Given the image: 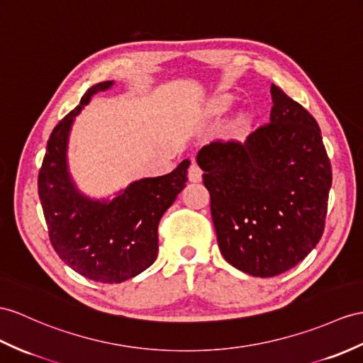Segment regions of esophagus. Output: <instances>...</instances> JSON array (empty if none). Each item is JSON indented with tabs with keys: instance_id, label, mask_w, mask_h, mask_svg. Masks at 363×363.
Returning a JSON list of instances; mask_svg holds the SVG:
<instances>
[{
	"instance_id": "esophagus-1",
	"label": "esophagus",
	"mask_w": 363,
	"mask_h": 363,
	"mask_svg": "<svg viewBox=\"0 0 363 363\" xmlns=\"http://www.w3.org/2000/svg\"><path fill=\"white\" fill-rule=\"evenodd\" d=\"M201 175H203V171L200 169V166L197 163H192L189 166V171H188V179L194 183H197L201 180Z\"/></svg>"
}]
</instances>
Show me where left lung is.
<instances>
[{
  "label": "left lung",
  "instance_id": "1",
  "mask_svg": "<svg viewBox=\"0 0 363 363\" xmlns=\"http://www.w3.org/2000/svg\"><path fill=\"white\" fill-rule=\"evenodd\" d=\"M271 95L269 123L245 141H211L197 155L220 252L255 277L279 276L315 248L333 182L313 115L276 84Z\"/></svg>",
  "mask_w": 363,
  "mask_h": 363
}]
</instances>
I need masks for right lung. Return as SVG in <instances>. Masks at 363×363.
I'll return each mask as SVG.
<instances>
[{"label": "right lung", "mask_w": 363, "mask_h": 363, "mask_svg": "<svg viewBox=\"0 0 363 363\" xmlns=\"http://www.w3.org/2000/svg\"><path fill=\"white\" fill-rule=\"evenodd\" d=\"M112 82L92 86L52 130L38 174V196L50 243L60 259L83 277L121 284L157 259L158 222L188 182L189 160L162 177L130 183L111 201L79 194L67 171V138L74 118L91 96Z\"/></svg>", "instance_id": "obj_1"}]
</instances>
